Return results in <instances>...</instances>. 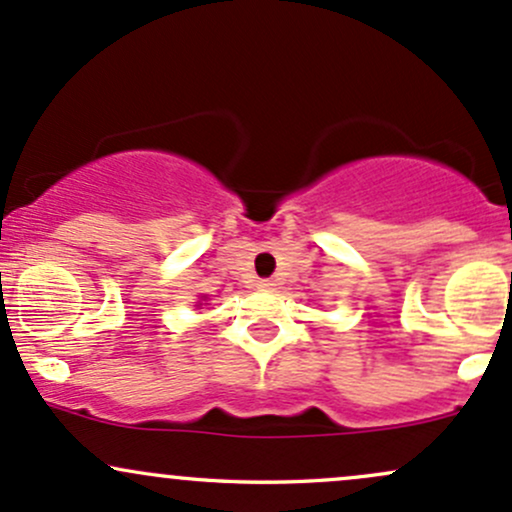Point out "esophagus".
<instances>
[{
	"label": "esophagus",
	"instance_id": "esophagus-1",
	"mask_svg": "<svg viewBox=\"0 0 512 512\" xmlns=\"http://www.w3.org/2000/svg\"><path fill=\"white\" fill-rule=\"evenodd\" d=\"M257 286H260V289H272V282H269V279H260V282H257Z\"/></svg>",
	"mask_w": 512,
	"mask_h": 512
}]
</instances>
